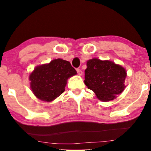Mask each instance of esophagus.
Here are the masks:
<instances>
[{
  "mask_svg": "<svg viewBox=\"0 0 151 151\" xmlns=\"http://www.w3.org/2000/svg\"><path fill=\"white\" fill-rule=\"evenodd\" d=\"M76 71H77V73H78V75H79V76H82V71L81 69H76Z\"/></svg>",
  "mask_w": 151,
  "mask_h": 151,
  "instance_id": "34e87169",
  "label": "esophagus"
}]
</instances>
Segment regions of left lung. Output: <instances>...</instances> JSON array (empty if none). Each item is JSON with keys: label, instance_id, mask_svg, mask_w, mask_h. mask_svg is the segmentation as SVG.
<instances>
[{"label": "left lung", "instance_id": "8db88e82", "mask_svg": "<svg viewBox=\"0 0 151 151\" xmlns=\"http://www.w3.org/2000/svg\"><path fill=\"white\" fill-rule=\"evenodd\" d=\"M84 71V83L96 93L99 100L108 102L114 100L125 88L126 70L109 60L93 58L87 61Z\"/></svg>", "mask_w": 151, "mask_h": 151}]
</instances>
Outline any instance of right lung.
Segmentation results:
<instances>
[{
	"instance_id": "obj_1",
	"label": "right lung",
	"mask_w": 151,
	"mask_h": 151,
	"mask_svg": "<svg viewBox=\"0 0 151 151\" xmlns=\"http://www.w3.org/2000/svg\"><path fill=\"white\" fill-rule=\"evenodd\" d=\"M76 73L69 61L53 60L37 67L30 74L31 88L38 99L51 102L65 91L67 79Z\"/></svg>"
}]
</instances>
